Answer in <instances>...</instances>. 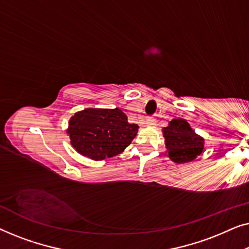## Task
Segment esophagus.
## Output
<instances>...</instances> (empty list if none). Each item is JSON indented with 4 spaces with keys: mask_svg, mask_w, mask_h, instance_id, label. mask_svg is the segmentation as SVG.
<instances>
[{
    "mask_svg": "<svg viewBox=\"0 0 249 249\" xmlns=\"http://www.w3.org/2000/svg\"><path fill=\"white\" fill-rule=\"evenodd\" d=\"M146 125H148V127H154V125H156V120L155 119H147L146 120Z\"/></svg>",
    "mask_w": 249,
    "mask_h": 249,
    "instance_id": "1",
    "label": "esophagus"
}]
</instances>
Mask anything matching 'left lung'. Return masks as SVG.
<instances>
[{
  "label": "left lung",
  "mask_w": 249,
  "mask_h": 249,
  "mask_svg": "<svg viewBox=\"0 0 249 249\" xmlns=\"http://www.w3.org/2000/svg\"><path fill=\"white\" fill-rule=\"evenodd\" d=\"M165 148L172 162L183 164L202 154L204 138L197 135L185 119H173L162 129Z\"/></svg>",
  "instance_id": "obj_1"
}]
</instances>
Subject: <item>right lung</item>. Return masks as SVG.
Instances as JSON below:
<instances>
[{
	"instance_id": "1",
	"label": "right lung",
	"mask_w": 249,
	"mask_h": 249,
	"mask_svg": "<svg viewBox=\"0 0 249 249\" xmlns=\"http://www.w3.org/2000/svg\"><path fill=\"white\" fill-rule=\"evenodd\" d=\"M138 128L129 124L120 108L88 107L70 118L67 135L79 154L101 161L121 154L131 144Z\"/></svg>"
}]
</instances>
